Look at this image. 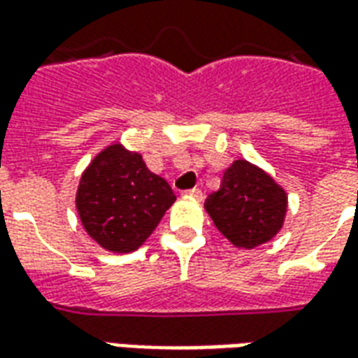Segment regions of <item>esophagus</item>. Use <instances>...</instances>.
I'll return each mask as SVG.
<instances>
[{"instance_id":"34e87169","label":"esophagus","mask_w":358,"mask_h":358,"mask_svg":"<svg viewBox=\"0 0 358 358\" xmlns=\"http://www.w3.org/2000/svg\"><path fill=\"white\" fill-rule=\"evenodd\" d=\"M184 195H186V197H194V199H197V201H201V199H203V192L199 189V187H194V189H186V192H184Z\"/></svg>"}]
</instances>
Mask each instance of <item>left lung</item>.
Instances as JSON below:
<instances>
[{"mask_svg": "<svg viewBox=\"0 0 358 358\" xmlns=\"http://www.w3.org/2000/svg\"><path fill=\"white\" fill-rule=\"evenodd\" d=\"M285 194L276 182L248 161H234L220 189L205 199V209L218 232L238 248H257L282 228Z\"/></svg>", "mask_w": 358, "mask_h": 358, "instance_id": "left-lung-1", "label": "left lung"}]
</instances>
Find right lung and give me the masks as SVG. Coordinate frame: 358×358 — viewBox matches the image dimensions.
<instances>
[{
    "label": "right lung",
    "mask_w": 358,
    "mask_h": 358,
    "mask_svg": "<svg viewBox=\"0 0 358 358\" xmlns=\"http://www.w3.org/2000/svg\"><path fill=\"white\" fill-rule=\"evenodd\" d=\"M176 195L138 153L110 145L82 174L76 209L101 248L130 253L148 240Z\"/></svg>",
    "instance_id": "obj_1"
}]
</instances>
